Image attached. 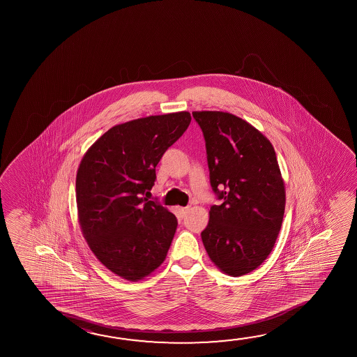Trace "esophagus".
Returning a JSON list of instances; mask_svg holds the SVG:
<instances>
[{
    "label": "esophagus",
    "instance_id": "esophagus-1",
    "mask_svg": "<svg viewBox=\"0 0 357 357\" xmlns=\"http://www.w3.org/2000/svg\"><path fill=\"white\" fill-rule=\"evenodd\" d=\"M188 211H189V208H178V213H179V215L181 218H184V216L187 215Z\"/></svg>",
    "mask_w": 357,
    "mask_h": 357
}]
</instances>
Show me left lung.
Segmentation results:
<instances>
[{
	"mask_svg": "<svg viewBox=\"0 0 357 357\" xmlns=\"http://www.w3.org/2000/svg\"><path fill=\"white\" fill-rule=\"evenodd\" d=\"M193 117L204 135L211 188L222 200L211 206L202 231L205 250L224 274H249L269 257L285 211L274 146L228 112L195 111Z\"/></svg>",
	"mask_w": 357,
	"mask_h": 357,
	"instance_id": "8db88e82",
	"label": "left lung"
}]
</instances>
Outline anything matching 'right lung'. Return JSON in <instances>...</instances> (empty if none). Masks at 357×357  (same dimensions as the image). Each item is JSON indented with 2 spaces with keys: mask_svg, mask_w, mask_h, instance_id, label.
I'll list each match as a JSON object with an SVG mask.
<instances>
[{
  "mask_svg": "<svg viewBox=\"0 0 357 357\" xmlns=\"http://www.w3.org/2000/svg\"><path fill=\"white\" fill-rule=\"evenodd\" d=\"M192 121L189 112L117 124L84 153L76 176L78 222L89 249L124 280L139 281L163 264L176 215L144 197L155 167Z\"/></svg>",
  "mask_w": 357,
  "mask_h": 357,
  "instance_id": "right-lung-1",
  "label": "right lung"
}]
</instances>
